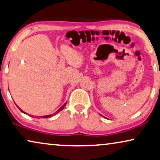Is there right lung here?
Instances as JSON below:
<instances>
[{
  "instance_id": "add662e5",
  "label": "right lung",
  "mask_w": 160,
  "mask_h": 160,
  "mask_svg": "<svg viewBox=\"0 0 160 160\" xmlns=\"http://www.w3.org/2000/svg\"><path fill=\"white\" fill-rule=\"evenodd\" d=\"M65 105H66V103H65V104H64V105H63V106H62V107H61V108H59L58 111H57V113H59V111H62V109L64 108V107H65ZM19 109H20V110H21V112H23V113H25V112H23V111L22 110H21V108H19ZM52 115H53V114H52ZM52 115H49V116H42V117H43V118H49V117H50V116H52Z\"/></svg>"
}]
</instances>
